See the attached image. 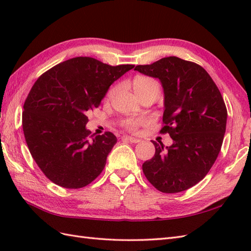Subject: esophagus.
Segmentation results:
<instances>
[{
    "label": "esophagus",
    "instance_id": "34e87169",
    "mask_svg": "<svg viewBox=\"0 0 251 251\" xmlns=\"http://www.w3.org/2000/svg\"><path fill=\"white\" fill-rule=\"evenodd\" d=\"M123 140H125V141H128V142H131V143H139L141 140L138 139V138H135V137H130V136H123V138H122Z\"/></svg>",
    "mask_w": 251,
    "mask_h": 251
}]
</instances>
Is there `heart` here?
<instances>
[{
	"mask_svg": "<svg viewBox=\"0 0 251 251\" xmlns=\"http://www.w3.org/2000/svg\"><path fill=\"white\" fill-rule=\"evenodd\" d=\"M132 90L135 92V94L139 97L147 93H155L158 95L159 93V84L156 80L147 77V75H137V77L132 80L131 82ZM116 86L111 87L107 93V98L111 99L116 94ZM142 124L141 120H127L125 121V126L128 129H136V128Z\"/></svg>",
	"mask_w": 251,
	"mask_h": 251,
	"instance_id": "b5f03b06",
	"label": "heart"
}]
</instances>
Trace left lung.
<instances>
[{
	"instance_id": "left-lung-1",
	"label": "left lung",
	"mask_w": 251,
	"mask_h": 251,
	"mask_svg": "<svg viewBox=\"0 0 251 251\" xmlns=\"http://www.w3.org/2000/svg\"><path fill=\"white\" fill-rule=\"evenodd\" d=\"M135 71L157 78L164 89L165 126L170 147L152 141L155 155L142 165L156 189L174 194L200 182L211 170L223 145L226 108L217 85L196 63L168 56Z\"/></svg>"
}]
</instances>
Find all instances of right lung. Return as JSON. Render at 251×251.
I'll return each instance as SVG.
<instances>
[{"label": "right lung", "instance_id": "right-lung-1", "mask_svg": "<svg viewBox=\"0 0 251 251\" xmlns=\"http://www.w3.org/2000/svg\"><path fill=\"white\" fill-rule=\"evenodd\" d=\"M133 67L78 56L52 67L34 83L23 106L22 128L32 157L51 182L78 189L101 173L116 137L110 131L90 136L86 115Z\"/></svg>", "mask_w": 251, "mask_h": 251}]
</instances>
